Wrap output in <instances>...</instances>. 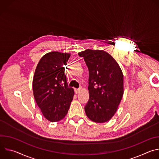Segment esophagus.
<instances>
[{
  "instance_id": "1",
  "label": "esophagus",
  "mask_w": 159,
  "mask_h": 159,
  "mask_svg": "<svg viewBox=\"0 0 159 159\" xmlns=\"http://www.w3.org/2000/svg\"><path fill=\"white\" fill-rule=\"evenodd\" d=\"M74 90H75V93L76 94H78L79 93H80V89H75Z\"/></svg>"
}]
</instances>
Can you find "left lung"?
Listing matches in <instances>:
<instances>
[{
    "label": "left lung",
    "mask_w": 159,
    "mask_h": 159,
    "mask_svg": "<svg viewBox=\"0 0 159 159\" xmlns=\"http://www.w3.org/2000/svg\"><path fill=\"white\" fill-rule=\"evenodd\" d=\"M79 55L89 72L86 115L93 121L106 122L115 114L123 95V72L116 61L103 50L88 49Z\"/></svg>",
    "instance_id": "8db88e82"
}]
</instances>
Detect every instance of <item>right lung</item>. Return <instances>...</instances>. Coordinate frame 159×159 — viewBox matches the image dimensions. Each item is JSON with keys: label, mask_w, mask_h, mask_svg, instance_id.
<instances>
[{"label": "right lung", "mask_w": 159, "mask_h": 159, "mask_svg": "<svg viewBox=\"0 0 159 159\" xmlns=\"http://www.w3.org/2000/svg\"><path fill=\"white\" fill-rule=\"evenodd\" d=\"M70 56L58 52L45 54L34 72V98L44 118L51 122L65 118L74 98V89L68 86L63 66Z\"/></svg>", "instance_id": "right-lung-1"}]
</instances>
